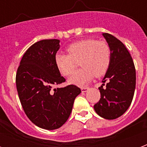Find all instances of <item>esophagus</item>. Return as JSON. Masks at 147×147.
<instances>
[{
	"mask_svg": "<svg viewBox=\"0 0 147 147\" xmlns=\"http://www.w3.org/2000/svg\"><path fill=\"white\" fill-rule=\"evenodd\" d=\"M88 90H89V88H88V87H82V88H81V90H82V93L86 92V91H87Z\"/></svg>",
	"mask_w": 147,
	"mask_h": 147,
	"instance_id": "34e87169",
	"label": "esophagus"
}]
</instances>
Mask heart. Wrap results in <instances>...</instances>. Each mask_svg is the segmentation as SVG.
I'll return each instance as SVG.
<instances>
[{"instance_id": "b5f03b06", "label": "heart", "mask_w": 147, "mask_h": 147, "mask_svg": "<svg viewBox=\"0 0 147 147\" xmlns=\"http://www.w3.org/2000/svg\"><path fill=\"white\" fill-rule=\"evenodd\" d=\"M68 54L57 53L55 64L62 75L69 76L77 61L82 68L69 77L68 82L79 86L86 85L94 76H102L107 71L111 61V49L107 42L88 38L74 42L67 48Z\"/></svg>"}]
</instances>
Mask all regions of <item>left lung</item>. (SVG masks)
<instances>
[{"instance_id": "1", "label": "left lung", "mask_w": 147, "mask_h": 147, "mask_svg": "<svg viewBox=\"0 0 147 147\" xmlns=\"http://www.w3.org/2000/svg\"><path fill=\"white\" fill-rule=\"evenodd\" d=\"M111 49L109 67L102 80L107 81L99 87L101 98L94 105L95 112L106 120H114L122 116L129 108L136 89V68L129 52L119 39L103 33Z\"/></svg>"}]
</instances>
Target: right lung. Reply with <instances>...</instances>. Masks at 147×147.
I'll return each mask as SVG.
<instances>
[{
	"label": "right lung",
	"mask_w": 147,
	"mask_h": 147,
	"mask_svg": "<svg viewBox=\"0 0 147 147\" xmlns=\"http://www.w3.org/2000/svg\"><path fill=\"white\" fill-rule=\"evenodd\" d=\"M60 46L58 39L35 42L23 56L16 77L25 113L32 123L45 130L57 129L67 121L75 98L81 93L75 85L53 88L65 81L55 64Z\"/></svg>",
	"instance_id": "obj_1"
}]
</instances>
